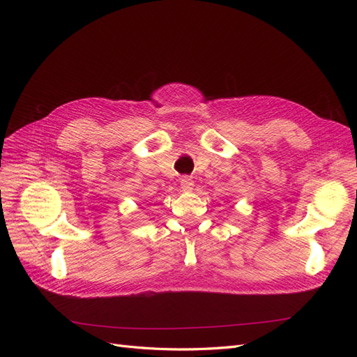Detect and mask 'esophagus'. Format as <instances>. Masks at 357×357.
I'll return each mask as SVG.
<instances>
[{"label":"esophagus","mask_w":357,"mask_h":357,"mask_svg":"<svg viewBox=\"0 0 357 357\" xmlns=\"http://www.w3.org/2000/svg\"><path fill=\"white\" fill-rule=\"evenodd\" d=\"M180 186H181V189H183V190L189 192V190H192V189H193V180H192L190 177H188V176L181 177V180H180Z\"/></svg>","instance_id":"1"}]
</instances>
